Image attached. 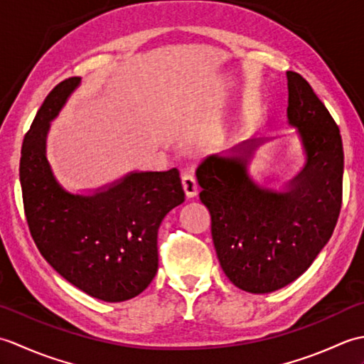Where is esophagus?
Wrapping results in <instances>:
<instances>
[{"mask_svg": "<svg viewBox=\"0 0 364 364\" xmlns=\"http://www.w3.org/2000/svg\"><path fill=\"white\" fill-rule=\"evenodd\" d=\"M181 186L184 194H186L188 198H194L198 194V184L196 181V178L191 173H183L181 175Z\"/></svg>", "mask_w": 364, "mask_h": 364, "instance_id": "obj_1", "label": "esophagus"}]
</instances>
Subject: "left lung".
<instances>
[{
	"mask_svg": "<svg viewBox=\"0 0 364 364\" xmlns=\"http://www.w3.org/2000/svg\"><path fill=\"white\" fill-rule=\"evenodd\" d=\"M286 76L288 122L306 154L288 189L258 186L247 173L258 141L208 156L196 172L223 272L253 294L280 289L311 266L331 237L343 203L344 151L336 122L305 78L296 72Z\"/></svg>",
	"mask_w": 364,
	"mask_h": 364,
	"instance_id": "8db88e82",
	"label": "left lung"
}]
</instances>
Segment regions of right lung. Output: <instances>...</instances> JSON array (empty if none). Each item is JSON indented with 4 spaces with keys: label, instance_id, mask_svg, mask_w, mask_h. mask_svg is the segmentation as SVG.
<instances>
[{
    "label": "right lung",
    "instance_id": "right-lung-1",
    "mask_svg": "<svg viewBox=\"0 0 364 364\" xmlns=\"http://www.w3.org/2000/svg\"><path fill=\"white\" fill-rule=\"evenodd\" d=\"M80 81L73 76L46 95L23 139V206L38 252L60 277L95 299L123 301L156 275L158 230L184 192L176 168L129 173L92 196L60 186L45 156L46 133Z\"/></svg>",
    "mask_w": 364,
    "mask_h": 364
}]
</instances>
